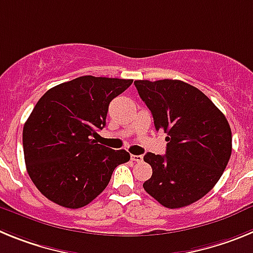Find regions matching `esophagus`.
Returning a JSON list of instances; mask_svg holds the SVG:
<instances>
[{
    "label": "esophagus",
    "instance_id": "1",
    "mask_svg": "<svg viewBox=\"0 0 253 253\" xmlns=\"http://www.w3.org/2000/svg\"><path fill=\"white\" fill-rule=\"evenodd\" d=\"M130 160L134 161V162H142L143 156H135V154H131Z\"/></svg>",
    "mask_w": 253,
    "mask_h": 253
}]
</instances>
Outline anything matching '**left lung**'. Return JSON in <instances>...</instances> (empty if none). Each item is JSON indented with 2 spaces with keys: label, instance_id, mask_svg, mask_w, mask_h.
I'll use <instances>...</instances> for the list:
<instances>
[{
  "label": "left lung",
  "instance_id": "left-lung-1",
  "mask_svg": "<svg viewBox=\"0 0 253 253\" xmlns=\"http://www.w3.org/2000/svg\"><path fill=\"white\" fill-rule=\"evenodd\" d=\"M134 84L156 129L167 134L165 156L144 154L153 172L143 187L169 209L198 202L218 182L231 158L232 131L224 114L186 82L139 80Z\"/></svg>",
  "mask_w": 253,
  "mask_h": 253
}]
</instances>
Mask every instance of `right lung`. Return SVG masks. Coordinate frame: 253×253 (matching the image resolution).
Listing matches in <instances>:
<instances>
[{
	"label": "right lung",
	"mask_w": 253,
	"mask_h": 253,
	"mask_svg": "<svg viewBox=\"0 0 253 253\" xmlns=\"http://www.w3.org/2000/svg\"><path fill=\"white\" fill-rule=\"evenodd\" d=\"M133 80L82 76L46 91L26 120L22 146L28 173L40 193L60 207L90 204L114 169L130 160L124 149L97 144L111 100Z\"/></svg>",
	"instance_id": "right-lung-1"
}]
</instances>
